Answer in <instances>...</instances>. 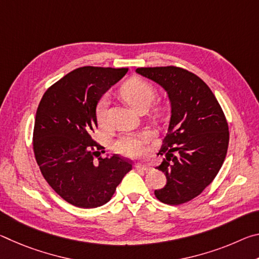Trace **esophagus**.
Instances as JSON below:
<instances>
[{
	"label": "esophagus",
	"mask_w": 259,
	"mask_h": 259,
	"mask_svg": "<svg viewBox=\"0 0 259 259\" xmlns=\"http://www.w3.org/2000/svg\"><path fill=\"white\" fill-rule=\"evenodd\" d=\"M136 169L143 170V171H148V170H151V165L146 163H137L136 164Z\"/></svg>",
	"instance_id": "obj_1"
}]
</instances>
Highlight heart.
<instances>
[{"label":"heart","mask_w":259,"mask_h":259,"mask_svg":"<svg viewBox=\"0 0 259 259\" xmlns=\"http://www.w3.org/2000/svg\"><path fill=\"white\" fill-rule=\"evenodd\" d=\"M120 94L126 103L137 111L144 112L156 97L155 87L140 77H131L121 85ZM107 97L102 96L95 107V116L100 126L106 125ZM152 116L160 119L165 114V107L160 103L153 104L150 108ZM151 139V134L143 131L139 134H123L114 142L115 152L129 157H137L144 154L145 145Z\"/></svg>","instance_id":"1"}]
</instances>
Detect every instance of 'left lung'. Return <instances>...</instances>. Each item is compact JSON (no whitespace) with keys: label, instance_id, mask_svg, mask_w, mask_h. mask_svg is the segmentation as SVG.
I'll return each instance as SVG.
<instances>
[{"label":"left lung","instance_id":"8db88e82","mask_svg":"<svg viewBox=\"0 0 259 259\" xmlns=\"http://www.w3.org/2000/svg\"><path fill=\"white\" fill-rule=\"evenodd\" d=\"M168 93L171 117L157 155H165L157 170L166 185L155 190L165 204L186 203L200 195L217 176L229 148V124L212 91L201 78L177 66L140 67Z\"/></svg>","mask_w":259,"mask_h":259}]
</instances>
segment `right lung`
I'll list each match as a JSON object with an SVG mask.
<instances>
[{
    "mask_svg": "<svg viewBox=\"0 0 259 259\" xmlns=\"http://www.w3.org/2000/svg\"><path fill=\"white\" fill-rule=\"evenodd\" d=\"M128 68L84 66L48 89L38 104L33 150L48 184L78 208L107 203L133 162L117 154L100 156L105 147L94 140L98 99L125 75Z\"/></svg>",
    "mask_w": 259,
    "mask_h": 259,
    "instance_id": "obj_1",
    "label": "right lung"
}]
</instances>
